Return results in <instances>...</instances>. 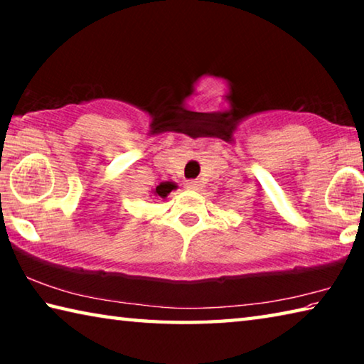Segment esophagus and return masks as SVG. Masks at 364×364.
I'll use <instances>...</instances> for the list:
<instances>
[{
    "instance_id": "obj_1",
    "label": "esophagus",
    "mask_w": 364,
    "mask_h": 364,
    "mask_svg": "<svg viewBox=\"0 0 364 364\" xmlns=\"http://www.w3.org/2000/svg\"><path fill=\"white\" fill-rule=\"evenodd\" d=\"M186 188L191 189V191H199L200 189V181L197 180H191L186 183Z\"/></svg>"
}]
</instances>
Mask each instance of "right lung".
Returning <instances> with one entry per match:
<instances>
[{"mask_svg": "<svg viewBox=\"0 0 364 364\" xmlns=\"http://www.w3.org/2000/svg\"><path fill=\"white\" fill-rule=\"evenodd\" d=\"M176 188H178L176 183H173V181H164V183H160L157 188L152 189V196L154 197H160V199H165V197H167L171 193V191L176 189Z\"/></svg>", "mask_w": 364, "mask_h": 364, "instance_id": "obj_1", "label": "right lung"}]
</instances>
